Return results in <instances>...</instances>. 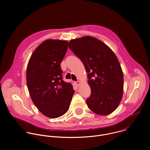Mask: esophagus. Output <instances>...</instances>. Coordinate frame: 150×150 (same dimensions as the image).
Returning a JSON list of instances; mask_svg holds the SVG:
<instances>
[{
	"mask_svg": "<svg viewBox=\"0 0 150 150\" xmlns=\"http://www.w3.org/2000/svg\"><path fill=\"white\" fill-rule=\"evenodd\" d=\"M75 84H76V86H77L78 87L81 84V82L80 81H77V82H75Z\"/></svg>",
	"mask_w": 150,
	"mask_h": 150,
	"instance_id": "34e87169",
	"label": "esophagus"
}]
</instances>
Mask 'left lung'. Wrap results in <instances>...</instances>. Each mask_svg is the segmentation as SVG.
Listing matches in <instances>:
<instances>
[{"label": "left lung", "instance_id": "obj_1", "mask_svg": "<svg viewBox=\"0 0 150 150\" xmlns=\"http://www.w3.org/2000/svg\"><path fill=\"white\" fill-rule=\"evenodd\" d=\"M69 48L83 62L91 90L86 100L94 113L106 116L113 112L122 98L124 76L116 54L97 38L84 36L71 40Z\"/></svg>", "mask_w": 150, "mask_h": 150}]
</instances>
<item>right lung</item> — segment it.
<instances>
[{
	"label": "right lung",
	"instance_id": "right-lung-1",
	"mask_svg": "<svg viewBox=\"0 0 150 150\" xmlns=\"http://www.w3.org/2000/svg\"><path fill=\"white\" fill-rule=\"evenodd\" d=\"M66 40H46L34 50L26 69V83L34 104L44 116L56 118L69 109L75 91L62 79L60 63Z\"/></svg>",
	"mask_w": 150,
	"mask_h": 150
}]
</instances>
